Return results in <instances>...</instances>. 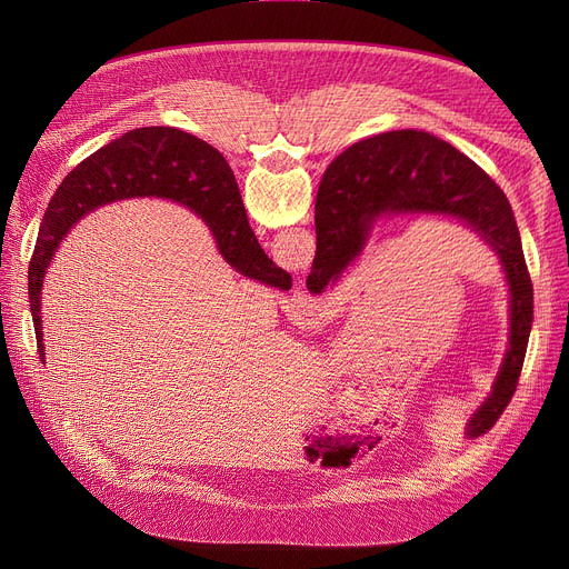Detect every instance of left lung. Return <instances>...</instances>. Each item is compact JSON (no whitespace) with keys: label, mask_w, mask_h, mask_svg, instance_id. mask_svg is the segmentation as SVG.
<instances>
[{"label":"left lung","mask_w":569,"mask_h":569,"mask_svg":"<svg viewBox=\"0 0 569 569\" xmlns=\"http://www.w3.org/2000/svg\"><path fill=\"white\" fill-rule=\"evenodd\" d=\"M421 211L466 220L498 252L507 272L509 351L491 396L468 423V437H479L498 423L516 393L533 321V286L511 204L472 159L423 130L385 132L347 148L317 193V252L306 286L317 295L333 283L362 252L371 220L380 213Z\"/></svg>","instance_id":"obj_1"}]
</instances>
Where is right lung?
<instances>
[{
	"label": "right lung",
	"mask_w": 569,
	"mask_h": 569,
	"mask_svg": "<svg viewBox=\"0 0 569 569\" xmlns=\"http://www.w3.org/2000/svg\"><path fill=\"white\" fill-rule=\"evenodd\" d=\"M132 196H167L191 204L209 222L222 257L238 272L290 288L292 277L259 246L224 157L207 141L176 128H137L80 161L44 211L29 263V306L40 360H44L40 290L60 240L83 213Z\"/></svg>",
	"instance_id": "1"
}]
</instances>
